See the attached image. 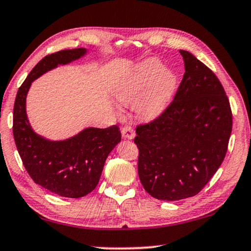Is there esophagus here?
Here are the masks:
<instances>
[{
  "label": "esophagus",
  "mask_w": 251,
  "mask_h": 251,
  "mask_svg": "<svg viewBox=\"0 0 251 251\" xmlns=\"http://www.w3.org/2000/svg\"><path fill=\"white\" fill-rule=\"evenodd\" d=\"M122 135L123 137L125 138H129V140H133V138L135 137V130L132 126H128L126 125L122 128Z\"/></svg>",
  "instance_id": "34e87169"
}]
</instances>
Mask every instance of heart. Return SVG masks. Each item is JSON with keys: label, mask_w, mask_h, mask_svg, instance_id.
<instances>
[{"label": "heart", "mask_w": 251, "mask_h": 251, "mask_svg": "<svg viewBox=\"0 0 251 251\" xmlns=\"http://www.w3.org/2000/svg\"><path fill=\"white\" fill-rule=\"evenodd\" d=\"M177 88V75L173 70L163 68L157 59H150L138 65L119 83L117 98L124 104H135L137 115L153 119L169 106Z\"/></svg>", "instance_id": "obj_1"}]
</instances>
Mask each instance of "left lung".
Returning <instances> with one entry per match:
<instances>
[{"label": "left lung", "instance_id": "obj_1", "mask_svg": "<svg viewBox=\"0 0 251 251\" xmlns=\"http://www.w3.org/2000/svg\"><path fill=\"white\" fill-rule=\"evenodd\" d=\"M185 73L165 110L136 126L137 170L142 185L158 200L197 196L224 162L232 111L213 71L180 50Z\"/></svg>", "mask_w": 251, "mask_h": 251}]
</instances>
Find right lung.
I'll return each instance as SVG.
<instances>
[{"mask_svg":"<svg viewBox=\"0 0 251 251\" xmlns=\"http://www.w3.org/2000/svg\"><path fill=\"white\" fill-rule=\"evenodd\" d=\"M86 49L61 50L41 59L20 87L13 108V136L23 165L34 183L65 198H81L96 188L105 161L118 142L117 125L86 128L62 142H50L35 134L25 113L31 82L46 71L85 54Z\"/></svg>","mask_w":251,"mask_h":251,"instance_id":"1","label":"right lung"}]
</instances>
